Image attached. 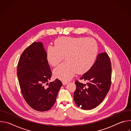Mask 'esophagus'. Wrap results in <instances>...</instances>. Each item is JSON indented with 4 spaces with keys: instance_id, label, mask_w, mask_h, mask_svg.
I'll return each instance as SVG.
<instances>
[{
    "instance_id": "1",
    "label": "esophagus",
    "mask_w": 131,
    "mask_h": 131,
    "mask_svg": "<svg viewBox=\"0 0 131 131\" xmlns=\"http://www.w3.org/2000/svg\"><path fill=\"white\" fill-rule=\"evenodd\" d=\"M68 83V82H67V81H63V85L67 84Z\"/></svg>"
}]
</instances>
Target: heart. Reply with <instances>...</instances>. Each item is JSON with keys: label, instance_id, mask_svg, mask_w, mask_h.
I'll return each mask as SVG.
<instances>
[{"label": "heart", "instance_id": "b5f03b06", "mask_svg": "<svg viewBox=\"0 0 131 131\" xmlns=\"http://www.w3.org/2000/svg\"><path fill=\"white\" fill-rule=\"evenodd\" d=\"M98 46L92 38L61 37L55 46L47 49V59L53 66L58 65L65 56L66 62L56 67L54 76L63 81L70 80L76 73L88 71L94 65L98 54Z\"/></svg>", "mask_w": 131, "mask_h": 131}]
</instances>
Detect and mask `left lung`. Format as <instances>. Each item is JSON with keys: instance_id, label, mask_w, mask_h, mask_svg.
<instances>
[{"instance_id": "left-lung-1", "label": "left lung", "mask_w": 131, "mask_h": 131, "mask_svg": "<svg viewBox=\"0 0 131 131\" xmlns=\"http://www.w3.org/2000/svg\"><path fill=\"white\" fill-rule=\"evenodd\" d=\"M111 78V65L109 56L106 52L100 53L94 65L80 78L88 82H75L76 89L73 99L76 104L84 110L98 106L110 90Z\"/></svg>"}]
</instances>
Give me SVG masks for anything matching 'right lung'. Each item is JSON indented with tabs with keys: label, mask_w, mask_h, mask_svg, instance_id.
Masks as SVG:
<instances>
[{
	"label": "right lung",
	"mask_w": 131,
	"mask_h": 131,
	"mask_svg": "<svg viewBox=\"0 0 131 131\" xmlns=\"http://www.w3.org/2000/svg\"><path fill=\"white\" fill-rule=\"evenodd\" d=\"M17 76L22 95L30 107L39 111L53 107L62 83L57 79L45 88L52 71L41 42H34L23 51L18 62Z\"/></svg>",
	"instance_id": "obj_1"
}]
</instances>
